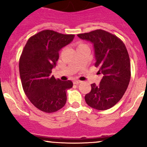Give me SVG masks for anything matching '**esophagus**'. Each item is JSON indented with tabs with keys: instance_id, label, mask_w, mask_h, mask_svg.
<instances>
[{
	"instance_id": "obj_1",
	"label": "esophagus",
	"mask_w": 147,
	"mask_h": 147,
	"mask_svg": "<svg viewBox=\"0 0 147 147\" xmlns=\"http://www.w3.org/2000/svg\"><path fill=\"white\" fill-rule=\"evenodd\" d=\"M80 83H81L80 80H75V81H74V84H80Z\"/></svg>"
}]
</instances>
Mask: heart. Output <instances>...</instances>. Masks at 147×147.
Here are the masks:
<instances>
[{
  "instance_id": "obj_1",
  "label": "heart",
  "mask_w": 147,
  "mask_h": 147,
  "mask_svg": "<svg viewBox=\"0 0 147 147\" xmlns=\"http://www.w3.org/2000/svg\"><path fill=\"white\" fill-rule=\"evenodd\" d=\"M82 45H84V44H82V43H79V44H78V47H80V46H82Z\"/></svg>"
}]
</instances>
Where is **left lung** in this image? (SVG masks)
Returning <instances> with one entry per match:
<instances>
[{"mask_svg":"<svg viewBox=\"0 0 147 147\" xmlns=\"http://www.w3.org/2000/svg\"><path fill=\"white\" fill-rule=\"evenodd\" d=\"M78 36L93 44L94 66L103 75L99 85L91 84V91L84 97L86 103L97 110L110 109L123 97L131 78L129 56L125 45L113 34L102 30Z\"/></svg>","mask_w":147,"mask_h":147,"instance_id":"left-lung-1","label":"left lung"}]
</instances>
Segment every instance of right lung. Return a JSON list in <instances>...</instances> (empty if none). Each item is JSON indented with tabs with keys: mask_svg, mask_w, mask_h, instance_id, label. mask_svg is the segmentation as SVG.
Masks as SVG:
<instances>
[{
	"mask_svg": "<svg viewBox=\"0 0 147 147\" xmlns=\"http://www.w3.org/2000/svg\"><path fill=\"white\" fill-rule=\"evenodd\" d=\"M74 37L45 30L30 38L22 52L19 72L23 90L31 103L42 112H57L66 103L67 90L73 83L55 79L51 72L59 51Z\"/></svg>",
	"mask_w": 147,
	"mask_h": 147,
	"instance_id": "add662e5",
	"label": "right lung"
}]
</instances>
